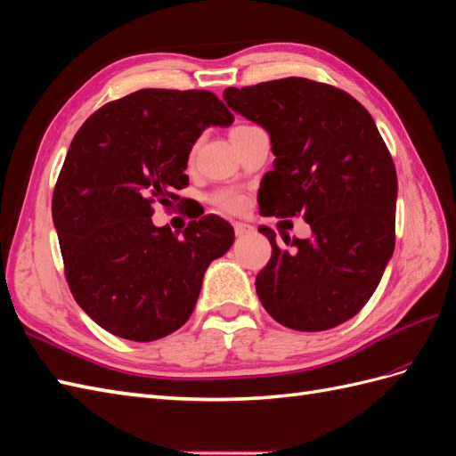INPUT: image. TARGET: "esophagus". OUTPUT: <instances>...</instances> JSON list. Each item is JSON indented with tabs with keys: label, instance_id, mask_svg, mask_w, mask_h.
<instances>
[{
	"label": "esophagus",
	"instance_id": "34e87169",
	"mask_svg": "<svg viewBox=\"0 0 456 456\" xmlns=\"http://www.w3.org/2000/svg\"><path fill=\"white\" fill-rule=\"evenodd\" d=\"M234 232L236 236H246V234H251L253 226L246 224V222H234Z\"/></svg>",
	"mask_w": 456,
	"mask_h": 456
}]
</instances>
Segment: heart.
I'll use <instances>...</instances> for the list:
<instances>
[{
    "label": "heart",
    "mask_w": 456,
    "mask_h": 456,
    "mask_svg": "<svg viewBox=\"0 0 456 456\" xmlns=\"http://www.w3.org/2000/svg\"><path fill=\"white\" fill-rule=\"evenodd\" d=\"M241 127H249V126H238L232 131L236 129H241ZM213 203L222 208V210H228V213H240V210L243 208V199L236 193H230V191H220L213 197Z\"/></svg>",
    "instance_id": "b5f03b06"
}]
</instances>
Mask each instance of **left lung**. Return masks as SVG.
<instances>
[{"instance_id": "8db88e82", "label": "left lung", "mask_w": 456, "mask_h": 456, "mask_svg": "<svg viewBox=\"0 0 456 456\" xmlns=\"http://www.w3.org/2000/svg\"><path fill=\"white\" fill-rule=\"evenodd\" d=\"M226 104L269 131L274 168L263 216H297L309 240L259 226L273 246L255 279L263 307L294 330H327L368 304L395 251L396 170L373 118L337 86L304 77L224 91Z\"/></svg>"}]
</instances>
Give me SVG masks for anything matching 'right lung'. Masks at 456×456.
I'll return each instance as SVG.
<instances>
[{
	"instance_id": "1",
	"label": "right lung",
	"mask_w": 456,
	"mask_h": 456,
	"mask_svg": "<svg viewBox=\"0 0 456 456\" xmlns=\"http://www.w3.org/2000/svg\"><path fill=\"white\" fill-rule=\"evenodd\" d=\"M230 110L208 91L141 88L104 104L71 141L52 197L65 279L75 302L119 338L151 342L193 314L203 274L234 243V228L207 215L180 238L152 224V207L177 190L195 141L226 127Z\"/></svg>"
}]
</instances>
